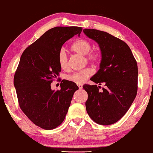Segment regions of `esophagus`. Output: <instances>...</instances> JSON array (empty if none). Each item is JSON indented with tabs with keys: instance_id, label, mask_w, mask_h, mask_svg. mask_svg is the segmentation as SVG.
<instances>
[{
	"instance_id": "1",
	"label": "esophagus",
	"mask_w": 153,
	"mask_h": 153,
	"mask_svg": "<svg viewBox=\"0 0 153 153\" xmlns=\"http://www.w3.org/2000/svg\"><path fill=\"white\" fill-rule=\"evenodd\" d=\"M77 85H78L79 88L80 89V90H81V89L83 88V85H82V84H77Z\"/></svg>"
}]
</instances>
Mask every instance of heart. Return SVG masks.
I'll use <instances>...</instances> for the list:
<instances>
[{"mask_svg": "<svg viewBox=\"0 0 153 153\" xmlns=\"http://www.w3.org/2000/svg\"><path fill=\"white\" fill-rule=\"evenodd\" d=\"M91 48V43L89 41L84 39H78L75 41L71 45V49L74 52L81 54V55H86V58L89 62L93 63H97L100 60V55L97 52L90 51ZM58 62L61 68L63 70L68 68V58L64 50H61L58 55ZM94 74V70L90 68H87L81 71L76 72L67 76V79L70 81L73 82L76 84H81L84 83L87 79Z\"/></svg>", "mask_w": 153, "mask_h": 153, "instance_id": "heart-1", "label": "heart"}]
</instances>
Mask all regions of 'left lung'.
<instances>
[{"label": "left lung", "mask_w": 153, "mask_h": 153, "mask_svg": "<svg viewBox=\"0 0 153 153\" xmlns=\"http://www.w3.org/2000/svg\"><path fill=\"white\" fill-rule=\"evenodd\" d=\"M84 33L99 45L102 59L100 69L90 79L97 85H85L88 94L87 112L97 124L109 125L122 118L136 97L137 64L129 46L107 32L85 29Z\"/></svg>", "instance_id": "left-lung-1"}]
</instances>
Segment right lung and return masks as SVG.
I'll list each match as a JSON object with an SVG mask.
<instances>
[{
  "label": "right lung",
  "instance_id": "right-lung-1",
  "mask_svg": "<svg viewBox=\"0 0 153 153\" xmlns=\"http://www.w3.org/2000/svg\"><path fill=\"white\" fill-rule=\"evenodd\" d=\"M79 27H57L49 29L27 47L15 72V86L20 109L33 123L46 130L57 128L64 120L74 93L79 90L73 82L62 80L59 90H51L61 67L58 55L63 44Z\"/></svg>",
  "mask_w": 153,
  "mask_h": 153
}]
</instances>
